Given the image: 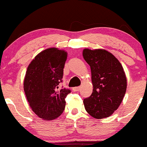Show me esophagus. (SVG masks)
<instances>
[{
    "instance_id": "obj_1",
    "label": "esophagus",
    "mask_w": 147,
    "mask_h": 147,
    "mask_svg": "<svg viewBox=\"0 0 147 147\" xmlns=\"http://www.w3.org/2000/svg\"><path fill=\"white\" fill-rule=\"evenodd\" d=\"M81 88V87L80 86H77V87H74V88H73V90L74 91H79V89Z\"/></svg>"
}]
</instances>
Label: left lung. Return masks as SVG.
Here are the masks:
<instances>
[{"label": "left lung", "mask_w": 147, "mask_h": 147, "mask_svg": "<svg viewBox=\"0 0 147 147\" xmlns=\"http://www.w3.org/2000/svg\"><path fill=\"white\" fill-rule=\"evenodd\" d=\"M83 56L91 67L93 92L84 99L87 112L96 119L111 116L122 101L126 78L118 59L106 50L86 49Z\"/></svg>", "instance_id": "8db88e82"}]
</instances>
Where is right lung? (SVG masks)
<instances>
[{"instance_id":"right-lung-1","label":"right lung","mask_w":147,"mask_h":147,"mask_svg":"<svg viewBox=\"0 0 147 147\" xmlns=\"http://www.w3.org/2000/svg\"><path fill=\"white\" fill-rule=\"evenodd\" d=\"M67 53L56 48L40 52L30 62L24 79V91L33 112L44 120L63 113L71 90L61 88Z\"/></svg>"}]
</instances>
